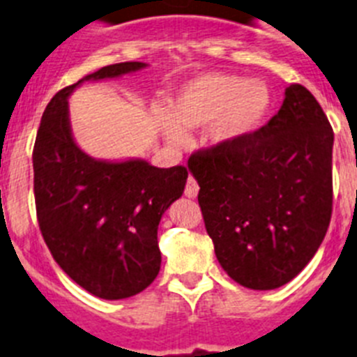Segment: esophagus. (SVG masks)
I'll use <instances>...</instances> for the list:
<instances>
[{"instance_id":"34e87169","label":"esophagus","mask_w":357,"mask_h":357,"mask_svg":"<svg viewBox=\"0 0 357 357\" xmlns=\"http://www.w3.org/2000/svg\"><path fill=\"white\" fill-rule=\"evenodd\" d=\"M198 189H200V188H198L197 181H195L193 176H189L188 184H185V197H188V198H197Z\"/></svg>"}]
</instances>
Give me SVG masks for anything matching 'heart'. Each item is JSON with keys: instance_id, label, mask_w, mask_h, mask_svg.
I'll list each match as a JSON object with an SVG mask.
<instances>
[{"instance_id": "heart-1", "label": "heart", "mask_w": 357, "mask_h": 357, "mask_svg": "<svg viewBox=\"0 0 357 357\" xmlns=\"http://www.w3.org/2000/svg\"><path fill=\"white\" fill-rule=\"evenodd\" d=\"M270 91L259 80L238 75L204 73L185 82L169 102V116H155L164 141L184 146V132L211 125L209 139L230 146L245 139L263 123L270 109Z\"/></svg>"}]
</instances>
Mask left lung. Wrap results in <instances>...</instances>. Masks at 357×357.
<instances>
[{"instance_id":"obj_1","label":"left lung","mask_w":357,"mask_h":357,"mask_svg":"<svg viewBox=\"0 0 357 357\" xmlns=\"http://www.w3.org/2000/svg\"><path fill=\"white\" fill-rule=\"evenodd\" d=\"M333 143L317 98L291 84L263 128L191 155L214 254L238 284L280 288L313 259L333 211Z\"/></svg>"}]
</instances>
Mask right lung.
Wrapping results in <instances>:
<instances>
[{
	"label": "right lung",
	"instance_id": "obj_1",
	"mask_svg": "<svg viewBox=\"0 0 357 357\" xmlns=\"http://www.w3.org/2000/svg\"><path fill=\"white\" fill-rule=\"evenodd\" d=\"M148 68L121 62L59 91L46 105L33 146L37 220L53 259L78 286L105 301L128 298L160 270L157 229L184 193V166L87 155L73 137L69 96L84 82L121 78Z\"/></svg>",
	"mask_w": 357,
	"mask_h": 357
}]
</instances>
